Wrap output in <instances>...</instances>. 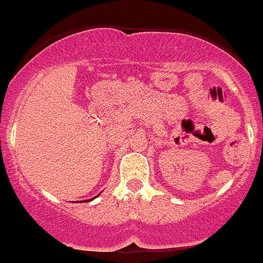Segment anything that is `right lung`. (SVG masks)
Returning a JSON list of instances; mask_svg holds the SVG:
<instances>
[{
  "instance_id": "add662e5",
  "label": "right lung",
  "mask_w": 263,
  "mask_h": 263,
  "mask_svg": "<svg viewBox=\"0 0 263 263\" xmlns=\"http://www.w3.org/2000/svg\"><path fill=\"white\" fill-rule=\"evenodd\" d=\"M95 198V197H94ZM94 198H91V200H94ZM91 200H90V201H91Z\"/></svg>"
}]
</instances>
